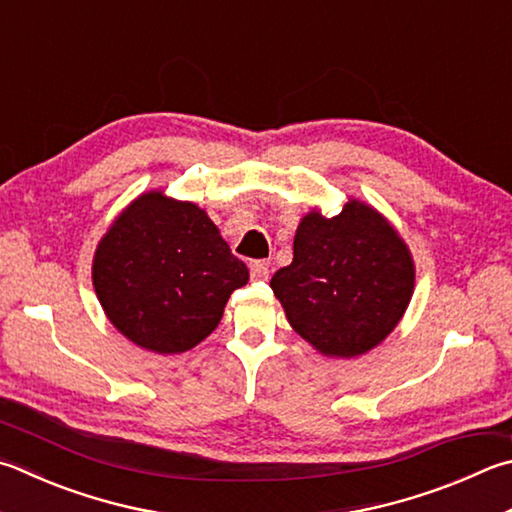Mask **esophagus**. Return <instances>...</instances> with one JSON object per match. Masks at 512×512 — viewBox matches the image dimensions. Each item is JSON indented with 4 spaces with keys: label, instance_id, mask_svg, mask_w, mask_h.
Instances as JSON below:
<instances>
[{
    "label": "esophagus",
    "instance_id": "1",
    "mask_svg": "<svg viewBox=\"0 0 512 512\" xmlns=\"http://www.w3.org/2000/svg\"><path fill=\"white\" fill-rule=\"evenodd\" d=\"M268 273H271V268H268V262H264V259L250 262V275H253L255 280H268Z\"/></svg>",
    "mask_w": 512,
    "mask_h": 512
}]
</instances>
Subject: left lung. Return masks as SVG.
<instances>
[{
  "mask_svg": "<svg viewBox=\"0 0 512 512\" xmlns=\"http://www.w3.org/2000/svg\"><path fill=\"white\" fill-rule=\"evenodd\" d=\"M271 288L291 327L324 356L353 358L383 342L414 291L405 241L360 201L338 217L309 212L297 226L293 262Z\"/></svg>",
  "mask_w": 512,
  "mask_h": 512,
  "instance_id": "obj_1",
  "label": "left lung"
}]
</instances>
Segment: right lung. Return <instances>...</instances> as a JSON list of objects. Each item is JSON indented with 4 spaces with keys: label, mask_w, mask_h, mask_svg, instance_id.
I'll return each mask as SVG.
<instances>
[{
    "label": "right lung",
    "mask_w": 512,
    "mask_h": 512,
    "mask_svg": "<svg viewBox=\"0 0 512 512\" xmlns=\"http://www.w3.org/2000/svg\"><path fill=\"white\" fill-rule=\"evenodd\" d=\"M246 282V264L206 212L161 192L138 197L94 257V286L107 318L154 353L199 345L217 329L230 293Z\"/></svg>",
    "instance_id": "add662e5"
}]
</instances>
